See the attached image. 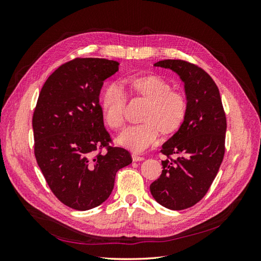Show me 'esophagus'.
I'll return each instance as SVG.
<instances>
[{"label":"esophagus","mask_w":261,"mask_h":261,"mask_svg":"<svg viewBox=\"0 0 261 261\" xmlns=\"http://www.w3.org/2000/svg\"><path fill=\"white\" fill-rule=\"evenodd\" d=\"M132 159H133V161H135V162H137V161H143L144 160V156H140V155H138V154H132Z\"/></svg>","instance_id":"esophagus-1"}]
</instances>
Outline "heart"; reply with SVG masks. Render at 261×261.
I'll use <instances>...</instances> for the list:
<instances>
[{"mask_svg":"<svg viewBox=\"0 0 261 261\" xmlns=\"http://www.w3.org/2000/svg\"><path fill=\"white\" fill-rule=\"evenodd\" d=\"M130 96L147 102L141 122L126 128L117 137V143L134 152H141L151 146L159 132L163 137L176 134L187 115L188 103L183 92L173 90L172 85L158 75H143L129 78ZM127 97L116 84L109 85L101 97V111L105 123L113 130L123 128Z\"/></svg>","mask_w":261,"mask_h":261,"instance_id":"heart-1","label":"heart"}]
</instances>
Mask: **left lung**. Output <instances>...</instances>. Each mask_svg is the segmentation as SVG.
<instances>
[{
  "label": "left lung",
  "instance_id": "obj_1",
  "mask_svg": "<svg viewBox=\"0 0 261 261\" xmlns=\"http://www.w3.org/2000/svg\"><path fill=\"white\" fill-rule=\"evenodd\" d=\"M154 66L179 76L188 110L180 129L162 146L168 158L150 192L161 206L183 210L200 201L217 176L225 151L226 117L218 86L201 67L183 60H163Z\"/></svg>",
  "mask_w": 261,
  "mask_h": 261
}]
</instances>
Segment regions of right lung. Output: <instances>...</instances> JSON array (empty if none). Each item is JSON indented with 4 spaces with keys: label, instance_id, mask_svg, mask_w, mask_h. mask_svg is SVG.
I'll use <instances>...</instances> for the list:
<instances>
[{
    "label": "right lung",
    "instance_id": "1",
    "mask_svg": "<svg viewBox=\"0 0 261 261\" xmlns=\"http://www.w3.org/2000/svg\"><path fill=\"white\" fill-rule=\"evenodd\" d=\"M118 66L107 59H74L49 76L37 101L33 116L37 163L55 197L75 210L106 201L116 172L133 161L127 150L110 146L112 139L99 103L103 82Z\"/></svg>",
    "mask_w": 261,
    "mask_h": 261
}]
</instances>
